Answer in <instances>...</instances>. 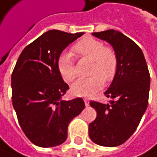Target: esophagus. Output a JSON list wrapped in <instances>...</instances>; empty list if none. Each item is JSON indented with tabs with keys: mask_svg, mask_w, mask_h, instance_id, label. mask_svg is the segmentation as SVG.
<instances>
[{
	"mask_svg": "<svg viewBox=\"0 0 157 157\" xmlns=\"http://www.w3.org/2000/svg\"><path fill=\"white\" fill-rule=\"evenodd\" d=\"M83 101L85 103V106H89V100L87 98H83Z\"/></svg>",
	"mask_w": 157,
	"mask_h": 157,
	"instance_id": "obj_1",
	"label": "esophagus"
}]
</instances>
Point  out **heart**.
Segmentation results:
<instances>
[{"label":"heart","mask_w":157,"mask_h":157,"mask_svg":"<svg viewBox=\"0 0 157 157\" xmlns=\"http://www.w3.org/2000/svg\"><path fill=\"white\" fill-rule=\"evenodd\" d=\"M72 54L77 57H85L93 61L91 77L80 79L71 88L76 96H90L103 86V80L111 82L118 71L119 59L116 52L105 47L104 43L93 37H83L72 47ZM57 69L65 82H73L77 76L75 63L69 53H63L57 60Z\"/></svg>","instance_id":"obj_1"}]
</instances>
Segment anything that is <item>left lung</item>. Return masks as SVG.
<instances>
[{"mask_svg":"<svg viewBox=\"0 0 157 157\" xmlns=\"http://www.w3.org/2000/svg\"><path fill=\"white\" fill-rule=\"evenodd\" d=\"M93 35L109 43L119 59L118 71L104 94L107 104L91 101L97 117L89 124V136L102 147H117L134 133L148 104L150 75L141 48L120 31L109 29Z\"/></svg>","mask_w":157,"mask_h":157,"instance_id":"8db88e82","label":"left lung"}]
</instances>
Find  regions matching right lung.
I'll return each mask as SVG.
<instances>
[{
	"label": "right lung",
	"mask_w": 157,
	"mask_h": 157,
	"mask_svg": "<svg viewBox=\"0 0 157 157\" xmlns=\"http://www.w3.org/2000/svg\"><path fill=\"white\" fill-rule=\"evenodd\" d=\"M82 34L48 30L23 49L14 67L13 108L23 132L37 147L63 144L69 123L85 107L82 98L61 101L69 86L57 69L63 50Z\"/></svg>",
	"instance_id": "obj_1"
}]
</instances>
